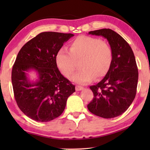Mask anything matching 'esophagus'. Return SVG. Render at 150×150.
<instances>
[{"instance_id":"obj_1","label":"esophagus","mask_w":150,"mask_h":150,"mask_svg":"<svg viewBox=\"0 0 150 150\" xmlns=\"http://www.w3.org/2000/svg\"><path fill=\"white\" fill-rule=\"evenodd\" d=\"M75 89L77 91H79L83 89V87H81V86H76L75 87Z\"/></svg>"}]
</instances>
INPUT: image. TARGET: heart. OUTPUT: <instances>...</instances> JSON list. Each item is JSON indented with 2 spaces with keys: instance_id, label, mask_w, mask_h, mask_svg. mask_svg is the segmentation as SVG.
<instances>
[{
  "instance_id": "heart-1",
  "label": "heart",
  "mask_w": 150,
  "mask_h": 150,
  "mask_svg": "<svg viewBox=\"0 0 150 150\" xmlns=\"http://www.w3.org/2000/svg\"><path fill=\"white\" fill-rule=\"evenodd\" d=\"M69 51L61 49L55 57L57 67L67 78L70 77L81 61V69L71 77L76 83L85 85L94 78L105 76L110 69L113 52L108 44L96 38L81 35L70 44Z\"/></svg>"
}]
</instances>
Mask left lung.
<instances>
[{
  "label": "left lung",
  "mask_w": 150,
  "mask_h": 150,
  "mask_svg": "<svg viewBox=\"0 0 150 150\" xmlns=\"http://www.w3.org/2000/svg\"><path fill=\"white\" fill-rule=\"evenodd\" d=\"M107 40L113 52V59L105 77L92 85L94 97L87 105L91 113L104 118L118 116L125 112L136 96L138 71L134 52L127 42L111 29L91 31Z\"/></svg>",
  "instance_id": "left-lung-1"
}]
</instances>
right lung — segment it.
<instances>
[{
	"label": "right lung",
	"instance_id": "add662e5",
	"mask_svg": "<svg viewBox=\"0 0 150 150\" xmlns=\"http://www.w3.org/2000/svg\"><path fill=\"white\" fill-rule=\"evenodd\" d=\"M72 34L40 33L21 48L12 70L14 98L25 115L37 122H49L62 115L75 85L63 77L55 62L57 52ZM37 73L30 79L28 73Z\"/></svg>",
	"mask_w": 150,
	"mask_h": 150
}]
</instances>
